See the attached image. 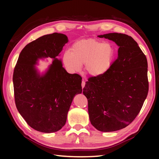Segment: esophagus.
<instances>
[{
    "label": "esophagus",
    "instance_id": "34e87169",
    "mask_svg": "<svg viewBox=\"0 0 159 159\" xmlns=\"http://www.w3.org/2000/svg\"><path fill=\"white\" fill-rule=\"evenodd\" d=\"M81 85H82V88L83 89L84 88V87L85 86V81L84 80H83V81H82V83H81Z\"/></svg>",
    "mask_w": 159,
    "mask_h": 159
}]
</instances>
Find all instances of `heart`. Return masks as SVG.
<instances>
[{
	"mask_svg": "<svg viewBox=\"0 0 159 159\" xmlns=\"http://www.w3.org/2000/svg\"><path fill=\"white\" fill-rule=\"evenodd\" d=\"M115 55L113 46L109 42H101L94 39H82L71 46V52L63 55V63L70 73L79 72L85 64L90 76L99 77L111 68Z\"/></svg>",
	"mask_w": 159,
	"mask_h": 159,
	"instance_id": "obj_1",
	"label": "heart"
}]
</instances>
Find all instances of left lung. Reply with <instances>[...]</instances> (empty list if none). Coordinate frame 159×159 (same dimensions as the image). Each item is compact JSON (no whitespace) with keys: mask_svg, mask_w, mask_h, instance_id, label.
I'll return each instance as SVG.
<instances>
[{"mask_svg":"<svg viewBox=\"0 0 159 159\" xmlns=\"http://www.w3.org/2000/svg\"><path fill=\"white\" fill-rule=\"evenodd\" d=\"M119 47L117 59L103 76L85 83L91 124L101 132H113L128 126L139 114L148 96V61L137 43L125 34L98 35Z\"/></svg>","mask_w":159,"mask_h":159,"instance_id":"left-lung-1","label":"left lung"}]
</instances>
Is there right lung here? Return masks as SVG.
<instances>
[{"instance_id":"1","label":"right lung","mask_w":159,"mask_h":159,"mask_svg":"<svg viewBox=\"0 0 159 159\" xmlns=\"http://www.w3.org/2000/svg\"><path fill=\"white\" fill-rule=\"evenodd\" d=\"M67 42L62 33L40 37L22 49L13 72L17 109L30 126L42 133L61 129L74 96L82 93V78L67 72L58 58ZM47 58L52 63L41 73L36 66Z\"/></svg>"}]
</instances>
